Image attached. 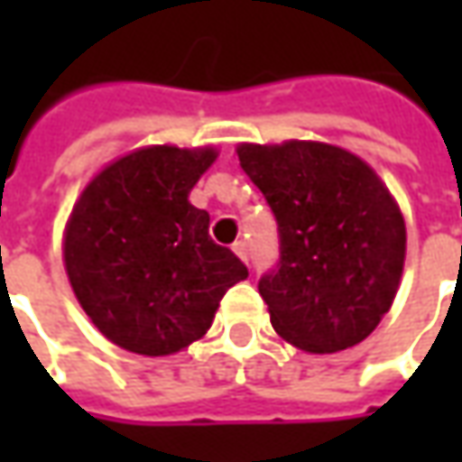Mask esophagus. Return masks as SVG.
<instances>
[{
    "instance_id": "1",
    "label": "esophagus",
    "mask_w": 462,
    "mask_h": 462,
    "mask_svg": "<svg viewBox=\"0 0 462 462\" xmlns=\"http://www.w3.org/2000/svg\"><path fill=\"white\" fill-rule=\"evenodd\" d=\"M231 249H234V254H236L241 262H246V259H249V252H246V244H244V241H236Z\"/></svg>"
}]
</instances>
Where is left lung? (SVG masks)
<instances>
[{
    "label": "left lung",
    "mask_w": 462,
    "mask_h": 462,
    "mask_svg": "<svg viewBox=\"0 0 462 462\" xmlns=\"http://www.w3.org/2000/svg\"><path fill=\"white\" fill-rule=\"evenodd\" d=\"M241 169L280 228V264L259 280L277 334L303 352L360 345L399 293L406 223L378 171L324 141L239 143Z\"/></svg>",
    "instance_id": "1"
}]
</instances>
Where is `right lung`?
<instances>
[{"mask_svg": "<svg viewBox=\"0 0 462 462\" xmlns=\"http://www.w3.org/2000/svg\"><path fill=\"white\" fill-rule=\"evenodd\" d=\"M216 146H141L99 169L63 228V267L89 321L113 345L167 357L210 328L223 293L246 280L239 257L210 239L189 192Z\"/></svg>", "mask_w": 462, "mask_h": 462, "instance_id": "obj_1", "label": "right lung"}]
</instances>
